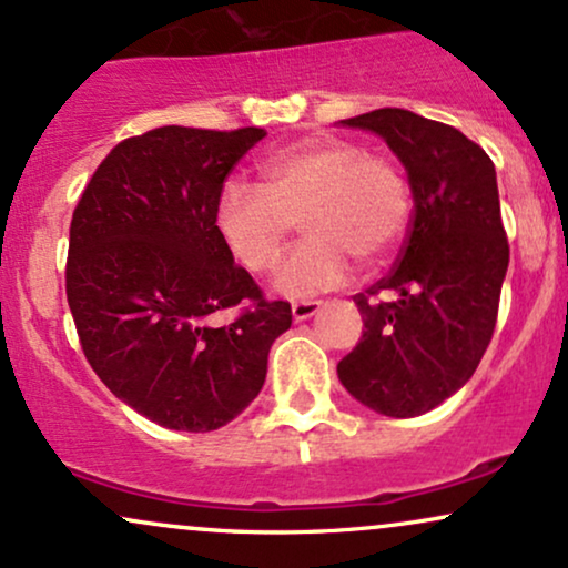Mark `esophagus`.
Instances as JSON below:
<instances>
[{
    "label": "esophagus",
    "instance_id": "1",
    "mask_svg": "<svg viewBox=\"0 0 568 568\" xmlns=\"http://www.w3.org/2000/svg\"><path fill=\"white\" fill-rule=\"evenodd\" d=\"M320 306H323L320 302H293V306H291L293 320H296V323H302V320H310L320 312Z\"/></svg>",
    "mask_w": 568,
    "mask_h": 568
}]
</instances>
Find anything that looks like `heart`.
<instances>
[{
    "label": "heart",
    "instance_id": "b5f03b06",
    "mask_svg": "<svg viewBox=\"0 0 568 568\" xmlns=\"http://www.w3.org/2000/svg\"><path fill=\"white\" fill-rule=\"evenodd\" d=\"M264 184L227 180L214 203L222 243L243 270L264 275L296 230L310 237L277 270L285 296H314L344 285L352 256L381 264L394 254L409 222L402 169L344 136H306L272 153Z\"/></svg>",
    "mask_w": 568,
    "mask_h": 568
}]
</instances>
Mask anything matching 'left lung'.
I'll return each mask as SVG.
<instances>
[{
    "label": "left lung",
    "mask_w": 568,
    "mask_h": 568,
    "mask_svg": "<svg viewBox=\"0 0 568 568\" xmlns=\"http://www.w3.org/2000/svg\"><path fill=\"white\" fill-rule=\"evenodd\" d=\"M341 124L384 136L415 206L394 270L354 296L365 331L338 378L375 413L415 418L466 384L495 333L510 258L495 163L455 126L402 108Z\"/></svg>",
    "instance_id": "8db88e82"
}]
</instances>
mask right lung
I'll return each instance as SVG.
<instances>
[{
    "label": "right lung",
    "instance_id": "1",
    "mask_svg": "<svg viewBox=\"0 0 568 568\" xmlns=\"http://www.w3.org/2000/svg\"><path fill=\"white\" fill-rule=\"evenodd\" d=\"M258 126H161L119 142L71 219L65 296L92 371L174 432H216L262 392L291 304L264 298L214 224ZM232 308L224 326L213 314Z\"/></svg>",
    "mask_w": 568,
    "mask_h": 568
}]
</instances>
